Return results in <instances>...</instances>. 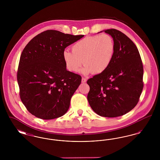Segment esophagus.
Wrapping results in <instances>:
<instances>
[{
	"instance_id": "1",
	"label": "esophagus",
	"mask_w": 160,
	"mask_h": 160,
	"mask_svg": "<svg viewBox=\"0 0 160 160\" xmlns=\"http://www.w3.org/2000/svg\"><path fill=\"white\" fill-rule=\"evenodd\" d=\"M86 80H86V78H84V77H83V78H82V83H86Z\"/></svg>"
}]
</instances>
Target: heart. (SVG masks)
Returning a JSON list of instances; mask_svg holds the SVG:
<instances>
[{
  "label": "heart",
  "mask_w": 160,
  "mask_h": 160,
  "mask_svg": "<svg viewBox=\"0 0 160 160\" xmlns=\"http://www.w3.org/2000/svg\"><path fill=\"white\" fill-rule=\"evenodd\" d=\"M113 38L106 33L87 37L72 47V52L65 50L63 58L69 71L77 72L86 64L82 72L84 74L104 72L110 66L114 53ZM84 62H83V61Z\"/></svg>",
  "instance_id": "heart-1"
}]
</instances>
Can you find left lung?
<instances>
[{
    "label": "left lung",
    "instance_id": "obj_1",
    "mask_svg": "<svg viewBox=\"0 0 160 160\" xmlns=\"http://www.w3.org/2000/svg\"><path fill=\"white\" fill-rule=\"evenodd\" d=\"M104 31L114 40V55L107 70L87 81L88 100L97 114L115 118L137 105L143 88V67L137 47L127 35L114 29Z\"/></svg>",
    "mask_w": 160,
    "mask_h": 160
}]
</instances>
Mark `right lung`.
Segmentation results:
<instances>
[{"label": "right lung", "instance_id": "right-lung-1", "mask_svg": "<svg viewBox=\"0 0 160 160\" xmlns=\"http://www.w3.org/2000/svg\"><path fill=\"white\" fill-rule=\"evenodd\" d=\"M83 37L48 30L24 47L17 82L21 100L31 114L49 120L67 113L82 77L67 70L63 53L67 47Z\"/></svg>", "mask_w": 160, "mask_h": 160}]
</instances>
